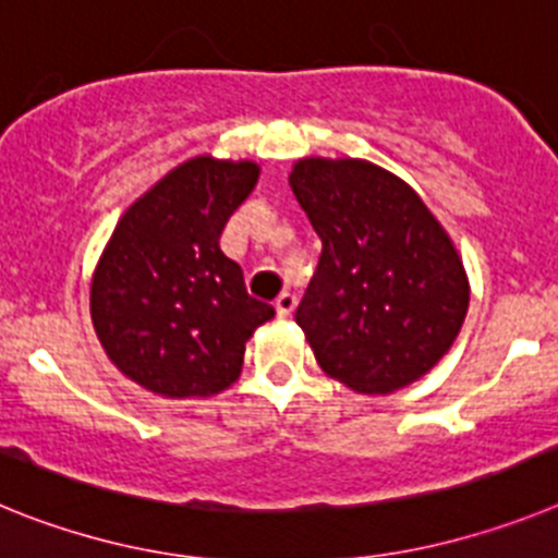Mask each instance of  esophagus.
Wrapping results in <instances>:
<instances>
[{
	"label": "esophagus",
	"instance_id": "1",
	"mask_svg": "<svg viewBox=\"0 0 558 558\" xmlns=\"http://www.w3.org/2000/svg\"><path fill=\"white\" fill-rule=\"evenodd\" d=\"M298 308V298L292 292H283L278 300H275V312H278L280 319L292 317V312Z\"/></svg>",
	"mask_w": 558,
	"mask_h": 558
}]
</instances>
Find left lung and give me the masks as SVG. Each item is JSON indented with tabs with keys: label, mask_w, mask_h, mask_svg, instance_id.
<instances>
[{
	"label": "left lung",
	"mask_w": 558,
	"mask_h": 558,
	"mask_svg": "<svg viewBox=\"0 0 558 558\" xmlns=\"http://www.w3.org/2000/svg\"><path fill=\"white\" fill-rule=\"evenodd\" d=\"M289 185L323 241L294 314L319 367L356 393L413 385L466 319L452 239L404 179L365 159H300Z\"/></svg>",
	"instance_id": "1"
}]
</instances>
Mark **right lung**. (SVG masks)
Here are the masks:
<instances>
[{"mask_svg": "<svg viewBox=\"0 0 558 558\" xmlns=\"http://www.w3.org/2000/svg\"><path fill=\"white\" fill-rule=\"evenodd\" d=\"M255 182L250 159H187L111 232L92 278V323L106 356L145 390L165 399L221 393L239 379L246 339L275 317L246 294L241 266L219 246Z\"/></svg>", "mask_w": 558, "mask_h": 558, "instance_id": "obj_1", "label": "right lung"}]
</instances>
